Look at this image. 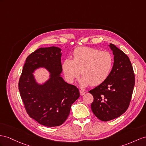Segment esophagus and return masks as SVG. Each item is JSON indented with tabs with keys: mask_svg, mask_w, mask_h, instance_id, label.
<instances>
[{
	"mask_svg": "<svg viewBox=\"0 0 146 146\" xmlns=\"http://www.w3.org/2000/svg\"><path fill=\"white\" fill-rule=\"evenodd\" d=\"M80 95H81V96H83V95L85 94V93H86L85 91H82V90H80Z\"/></svg>",
	"mask_w": 146,
	"mask_h": 146,
	"instance_id": "34e87169",
	"label": "esophagus"
}]
</instances>
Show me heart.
I'll list each match as a JSON object with an SVG mask.
<instances>
[{
	"mask_svg": "<svg viewBox=\"0 0 146 146\" xmlns=\"http://www.w3.org/2000/svg\"><path fill=\"white\" fill-rule=\"evenodd\" d=\"M113 65V57L109 52L98 48L81 47L73 52V59L66 58L62 68L66 80L73 83L81 74V86H98L109 77Z\"/></svg>",
	"mask_w": 146,
	"mask_h": 146,
	"instance_id": "1",
	"label": "heart"
}]
</instances>
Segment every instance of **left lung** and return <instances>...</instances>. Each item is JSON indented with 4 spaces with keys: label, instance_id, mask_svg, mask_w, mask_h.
I'll return each mask as SVG.
<instances>
[{
    "label": "left lung",
    "instance_id": "left-lung-1",
    "mask_svg": "<svg viewBox=\"0 0 146 146\" xmlns=\"http://www.w3.org/2000/svg\"><path fill=\"white\" fill-rule=\"evenodd\" d=\"M109 46L114 55L110 73L105 81L89 91L94 98L93 113L103 121L118 118L128 109L135 83L129 57L114 44Z\"/></svg>",
    "mask_w": 146,
    "mask_h": 146
}]
</instances>
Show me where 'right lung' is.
<instances>
[{
  "label": "right lung",
  "mask_w": 146,
  "mask_h": 146,
  "mask_svg": "<svg viewBox=\"0 0 146 146\" xmlns=\"http://www.w3.org/2000/svg\"><path fill=\"white\" fill-rule=\"evenodd\" d=\"M61 56V48L57 47L37 49L26 59L18 83L29 117L48 127L62 125L68 117L72 105L80 97L75 86L66 83L60 76ZM39 68L46 69L50 74L42 84L37 83L33 74Z\"/></svg>",
  "instance_id": "obj_1"
}]
</instances>
